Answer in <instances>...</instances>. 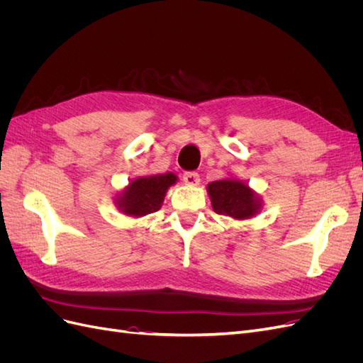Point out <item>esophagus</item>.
<instances>
[{"label": "esophagus", "instance_id": "1", "mask_svg": "<svg viewBox=\"0 0 363 363\" xmlns=\"http://www.w3.org/2000/svg\"><path fill=\"white\" fill-rule=\"evenodd\" d=\"M183 182L186 184H189V186H196L200 183V175H199V172H194V171L184 172L183 174Z\"/></svg>", "mask_w": 363, "mask_h": 363}]
</instances>
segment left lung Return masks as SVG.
Here are the masks:
<instances>
[{
	"label": "left lung",
	"instance_id": "left-lung-1",
	"mask_svg": "<svg viewBox=\"0 0 363 363\" xmlns=\"http://www.w3.org/2000/svg\"><path fill=\"white\" fill-rule=\"evenodd\" d=\"M207 192L212 200V207L218 215L235 219H247L260 211V199L248 184L236 179L218 180L207 184Z\"/></svg>",
	"mask_w": 363,
	"mask_h": 363
}]
</instances>
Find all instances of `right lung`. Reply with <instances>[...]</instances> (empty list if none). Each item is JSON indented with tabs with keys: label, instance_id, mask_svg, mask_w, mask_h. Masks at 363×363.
Listing matches in <instances>:
<instances>
[{
	"label": "right lung",
	"instance_id": "right-lung-1",
	"mask_svg": "<svg viewBox=\"0 0 363 363\" xmlns=\"http://www.w3.org/2000/svg\"><path fill=\"white\" fill-rule=\"evenodd\" d=\"M175 182L177 175L172 172L133 180L123 194L118 195L116 204L119 211L131 216H144L157 212L162 207L164 194Z\"/></svg>",
	"mask_w": 363,
	"mask_h": 363
}]
</instances>
